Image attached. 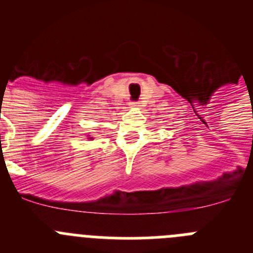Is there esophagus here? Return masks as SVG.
I'll use <instances>...</instances> for the list:
<instances>
[{
    "instance_id": "esophagus-1",
    "label": "esophagus",
    "mask_w": 253,
    "mask_h": 253,
    "mask_svg": "<svg viewBox=\"0 0 253 253\" xmlns=\"http://www.w3.org/2000/svg\"><path fill=\"white\" fill-rule=\"evenodd\" d=\"M138 104H139V102H138V101L130 102V105H131V106H138Z\"/></svg>"
}]
</instances>
